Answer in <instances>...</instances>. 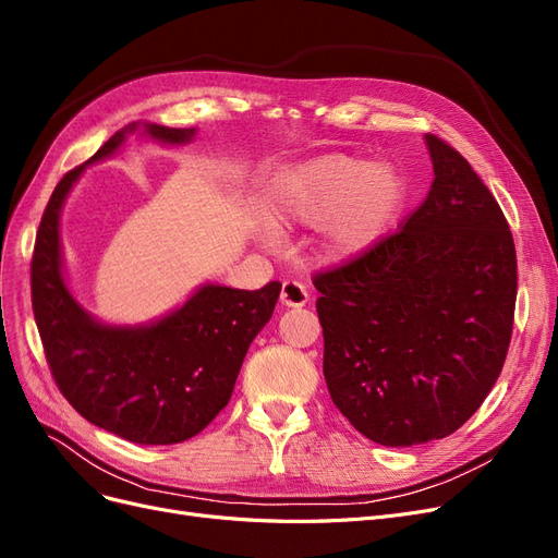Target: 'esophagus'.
Returning a JSON list of instances; mask_svg holds the SVG:
<instances>
[{
	"mask_svg": "<svg viewBox=\"0 0 558 558\" xmlns=\"http://www.w3.org/2000/svg\"><path fill=\"white\" fill-rule=\"evenodd\" d=\"M307 287L299 280H284L282 282V292H280V301L287 307H303L307 303Z\"/></svg>",
	"mask_w": 558,
	"mask_h": 558,
	"instance_id": "34e87169",
	"label": "esophagus"
}]
</instances>
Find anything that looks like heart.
Instances as JSON below:
<instances>
[{
	"mask_svg": "<svg viewBox=\"0 0 558 558\" xmlns=\"http://www.w3.org/2000/svg\"><path fill=\"white\" fill-rule=\"evenodd\" d=\"M401 182L390 166L353 155H326L280 173L269 189L276 219L322 225L324 244L335 257L365 253L395 221Z\"/></svg>",
	"mask_w": 558,
	"mask_h": 558,
	"instance_id": "obj_1",
	"label": "heart"
}]
</instances>
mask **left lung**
Listing matches in <instances>:
<instances>
[{
    "instance_id": "8db88e82",
    "label": "left lung",
    "mask_w": 558,
    "mask_h": 558,
    "mask_svg": "<svg viewBox=\"0 0 558 558\" xmlns=\"http://www.w3.org/2000/svg\"><path fill=\"white\" fill-rule=\"evenodd\" d=\"M433 184L401 230L314 274L332 403L385 447L463 426L501 374L513 335L518 259L490 189L426 134Z\"/></svg>"
}]
</instances>
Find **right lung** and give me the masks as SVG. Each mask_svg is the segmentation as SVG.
I'll list each match as a JSON object with an SVG mask.
<instances>
[{
	"label": "right lung",
	"mask_w": 558,
	"mask_h": 558,
	"mask_svg": "<svg viewBox=\"0 0 558 558\" xmlns=\"http://www.w3.org/2000/svg\"><path fill=\"white\" fill-rule=\"evenodd\" d=\"M136 123L116 132L86 163L111 155ZM184 143L193 130L145 125ZM86 163L68 171L47 203L32 255V307L52 378L90 424L138 445H178L228 405L241 362L271 319L282 284L255 292L205 284L180 310L143 328L93 322L61 278L59 214Z\"/></svg>",
	"instance_id": "1"
}]
</instances>
